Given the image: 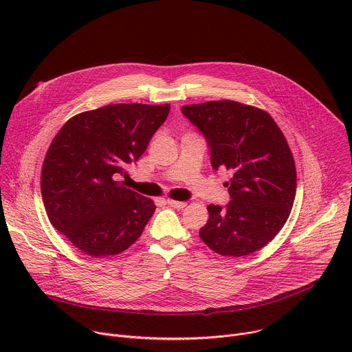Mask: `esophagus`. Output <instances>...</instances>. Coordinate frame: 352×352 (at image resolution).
<instances>
[{
	"instance_id": "34e87169",
	"label": "esophagus",
	"mask_w": 352,
	"mask_h": 352,
	"mask_svg": "<svg viewBox=\"0 0 352 352\" xmlns=\"http://www.w3.org/2000/svg\"><path fill=\"white\" fill-rule=\"evenodd\" d=\"M167 204L175 209H184L188 205L186 202H179V200H173V199H167Z\"/></svg>"
}]
</instances>
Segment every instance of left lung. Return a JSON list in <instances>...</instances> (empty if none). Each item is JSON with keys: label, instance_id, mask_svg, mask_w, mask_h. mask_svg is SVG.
Returning a JSON list of instances; mask_svg holds the SVG:
<instances>
[{"label": "left lung", "instance_id": "1", "mask_svg": "<svg viewBox=\"0 0 352 352\" xmlns=\"http://www.w3.org/2000/svg\"><path fill=\"white\" fill-rule=\"evenodd\" d=\"M181 111L205 135L213 168L232 173L230 204L208 206L200 238L223 256L256 252L278 234L294 205L296 170L285 136L265 110L232 100Z\"/></svg>", "mask_w": 352, "mask_h": 352}]
</instances>
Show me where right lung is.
I'll return each mask as SVG.
<instances>
[{"label":"right lung","instance_id":"right-lung-1","mask_svg":"<svg viewBox=\"0 0 352 352\" xmlns=\"http://www.w3.org/2000/svg\"><path fill=\"white\" fill-rule=\"evenodd\" d=\"M170 113V104H110L68 120L50 144L41 196L50 223L93 258L124 252L156 205L117 181L136 162Z\"/></svg>","mask_w":352,"mask_h":352}]
</instances>
